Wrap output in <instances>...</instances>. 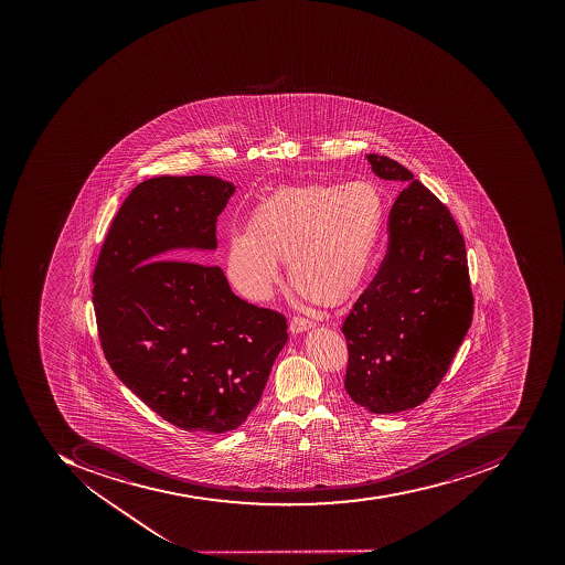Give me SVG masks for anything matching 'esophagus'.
I'll return each instance as SVG.
<instances>
[{
    "label": "esophagus",
    "mask_w": 565,
    "mask_h": 565,
    "mask_svg": "<svg viewBox=\"0 0 565 565\" xmlns=\"http://www.w3.org/2000/svg\"><path fill=\"white\" fill-rule=\"evenodd\" d=\"M288 329L292 333H302L306 330L312 329V321L306 320V318L294 317L288 324Z\"/></svg>",
    "instance_id": "1"
}]
</instances>
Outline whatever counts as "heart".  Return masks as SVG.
<instances>
[{
	"label": "heart",
	"mask_w": 565,
	"mask_h": 565,
	"mask_svg": "<svg viewBox=\"0 0 565 565\" xmlns=\"http://www.w3.org/2000/svg\"><path fill=\"white\" fill-rule=\"evenodd\" d=\"M384 213L381 190L366 181L278 190L257 205L247 230L230 232L226 277L245 299L265 302L280 285L278 260H287L300 296L342 305L375 265Z\"/></svg>",
	"instance_id": "1"
}]
</instances>
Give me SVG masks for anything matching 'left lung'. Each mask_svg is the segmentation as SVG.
<instances>
[{
	"instance_id": "1",
	"label": "left lung",
	"mask_w": 565,
	"mask_h": 565,
	"mask_svg": "<svg viewBox=\"0 0 565 565\" xmlns=\"http://www.w3.org/2000/svg\"><path fill=\"white\" fill-rule=\"evenodd\" d=\"M403 192L388 216V253L342 324L344 387L372 413L405 412L430 396L472 323L463 236L448 209L396 160L366 156Z\"/></svg>"
}]
</instances>
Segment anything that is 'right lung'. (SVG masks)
Here are the masks:
<instances>
[{"label":"right lung","instance_id":"obj_1","mask_svg":"<svg viewBox=\"0 0 565 565\" xmlns=\"http://www.w3.org/2000/svg\"><path fill=\"white\" fill-rule=\"evenodd\" d=\"M216 177H160L135 186L93 273L102 349L119 381L189 433L241 427L287 344L280 312L235 296L220 266L216 221L235 193ZM168 256L202 259L162 260Z\"/></svg>","mask_w":565,"mask_h":565}]
</instances>
